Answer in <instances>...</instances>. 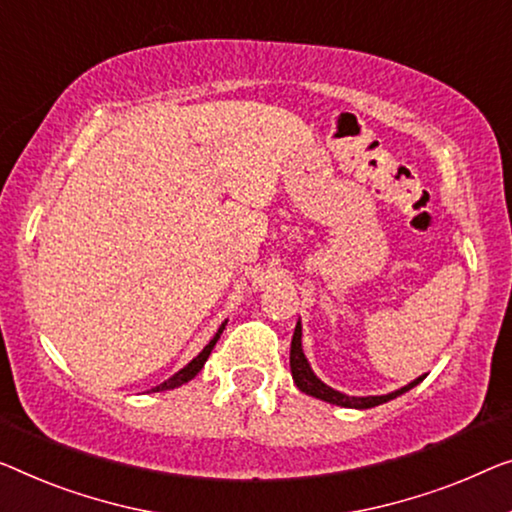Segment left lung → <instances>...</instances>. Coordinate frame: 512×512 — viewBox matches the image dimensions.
I'll return each instance as SVG.
<instances>
[{"mask_svg": "<svg viewBox=\"0 0 512 512\" xmlns=\"http://www.w3.org/2000/svg\"><path fill=\"white\" fill-rule=\"evenodd\" d=\"M289 368H292V377L294 384L299 386V391H303L305 395H312V398L338 404V407H349V409H370L377 407V404H384L388 400L398 398V395L407 393L409 388H414L416 384H421L423 377H418L411 381V384L398 388V391L388 393V395H368V398H354V395H345L340 391H333L331 386H326L322 379H317L315 372H312L308 358L303 354L301 347V322H296L294 329V338H292V349H289Z\"/></svg>", "mask_w": 512, "mask_h": 512, "instance_id": "obj_1", "label": "left lung"}]
</instances>
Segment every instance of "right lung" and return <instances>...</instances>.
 Segmentation results:
<instances>
[{
    "label": "right lung",
    "mask_w": 512,
    "mask_h": 512,
    "mask_svg": "<svg viewBox=\"0 0 512 512\" xmlns=\"http://www.w3.org/2000/svg\"><path fill=\"white\" fill-rule=\"evenodd\" d=\"M225 324H227V322H223V324H220V329H218V333H216V335H213V338H211V342H209V345H207V347H204V349H202V352H200V354H197V356L193 358V361H190V363L186 365V368H181V370L177 372V375H172L170 379H167V381H163V384H160V386H156V388H151V391H154V393H158V391H170V388H177V386H181V384H186V381H190V379H193V377L197 375V372H200V370L204 368V363H207V358H209V354H211V349H213V347H216V342H218V338H220V333H223V329H225Z\"/></svg>",
    "instance_id": "obj_1"
}]
</instances>
